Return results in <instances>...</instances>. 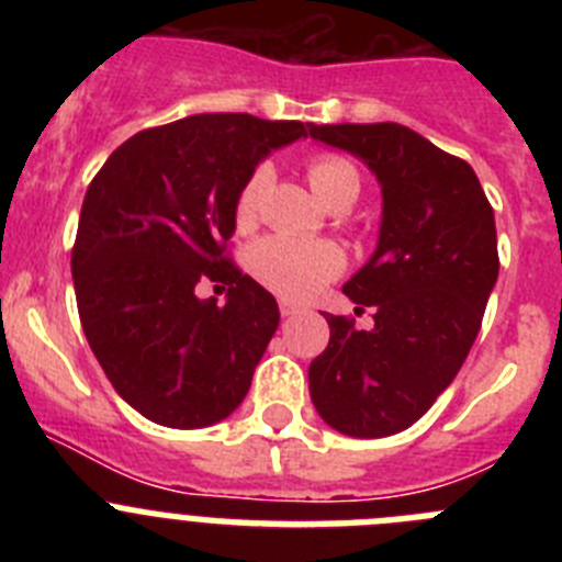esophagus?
<instances>
[{
	"instance_id": "obj_1",
	"label": "esophagus",
	"mask_w": 562,
	"mask_h": 562,
	"mask_svg": "<svg viewBox=\"0 0 562 562\" xmlns=\"http://www.w3.org/2000/svg\"><path fill=\"white\" fill-rule=\"evenodd\" d=\"M278 310H281V315H284V317L297 315V306L290 304V301H281V306H278Z\"/></svg>"
}]
</instances>
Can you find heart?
<instances>
[{"mask_svg":"<svg viewBox=\"0 0 562 562\" xmlns=\"http://www.w3.org/2000/svg\"><path fill=\"white\" fill-rule=\"evenodd\" d=\"M310 186L321 202L335 200L346 188H357V171L349 160L335 154H317L310 160ZM267 173L256 171L236 196V225L247 227L256 220L258 193ZM342 270V252L329 241L295 236H267L250 250V272L258 284L286 301H306Z\"/></svg>","mask_w":562,"mask_h":562,"instance_id":"b5f03b06","label":"heart"}]
</instances>
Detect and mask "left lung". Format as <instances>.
I'll return each mask as SVG.
<instances>
[{
	"label": "left lung",
	"instance_id": "1",
	"mask_svg": "<svg viewBox=\"0 0 562 562\" xmlns=\"http://www.w3.org/2000/svg\"><path fill=\"white\" fill-rule=\"evenodd\" d=\"M310 137L357 157L382 193L374 252L342 284L374 326L326 315L312 405L342 436H394L428 414L473 349L498 281L493 207L473 168L408 126H310Z\"/></svg>",
	"mask_w": 562,
	"mask_h": 562
}]
</instances>
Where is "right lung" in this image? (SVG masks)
Instances as JSON below:
<instances>
[{
	"instance_id": "right-lung-1",
	"label": "right lung",
	"mask_w": 562,
	"mask_h": 562,
	"mask_svg": "<svg viewBox=\"0 0 562 562\" xmlns=\"http://www.w3.org/2000/svg\"><path fill=\"white\" fill-rule=\"evenodd\" d=\"M312 123L191 114L109 154L83 196L72 247L78 315L114 391L177 430L227 419L276 335V297L225 258L236 196L267 154ZM228 284L226 306L195 297Z\"/></svg>"
}]
</instances>
